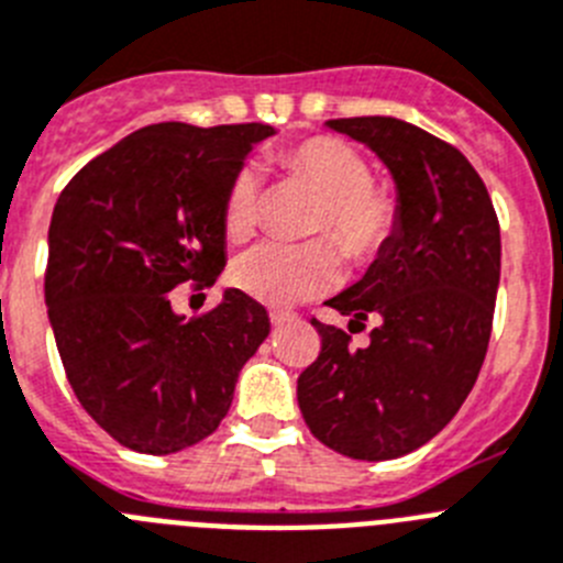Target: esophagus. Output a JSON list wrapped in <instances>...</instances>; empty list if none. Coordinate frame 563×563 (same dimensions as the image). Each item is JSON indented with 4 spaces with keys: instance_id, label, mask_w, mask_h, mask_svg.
<instances>
[{
    "instance_id": "34e87169",
    "label": "esophagus",
    "mask_w": 563,
    "mask_h": 563,
    "mask_svg": "<svg viewBox=\"0 0 563 563\" xmlns=\"http://www.w3.org/2000/svg\"><path fill=\"white\" fill-rule=\"evenodd\" d=\"M269 317H272V325H275V328L291 325L294 319H297V317H294V313H288V311H272Z\"/></svg>"
}]
</instances>
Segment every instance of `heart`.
I'll use <instances>...</instances> for the list:
<instances>
[{
  "label": "heart",
  "mask_w": 563,
  "mask_h": 563,
  "mask_svg": "<svg viewBox=\"0 0 563 563\" xmlns=\"http://www.w3.org/2000/svg\"><path fill=\"white\" fill-rule=\"evenodd\" d=\"M288 176L319 196L311 244H257L238 257L232 280L266 306H294L325 294L339 283V250L353 263L376 261L398 235L401 201L389 187L376 185L369 162L339 136H308L280 154ZM261 181L244 168L232 179L224 201L227 235L241 241L257 227ZM336 240L339 247L332 244Z\"/></svg>",
  "instance_id": "b5f03b06"
}]
</instances>
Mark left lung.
<instances>
[{"instance_id": "obj_1", "label": "left lung", "mask_w": 563, "mask_h": 563, "mask_svg": "<svg viewBox=\"0 0 563 563\" xmlns=\"http://www.w3.org/2000/svg\"><path fill=\"white\" fill-rule=\"evenodd\" d=\"M393 174L401 227L358 283L328 306L369 331L351 347L342 328L311 319L317 362L297 401L319 443L353 460L415 452L457 415L488 351L499 288V221L483 179L454 145L395 118L328 120Z\"/></svg>"}]
</instances>
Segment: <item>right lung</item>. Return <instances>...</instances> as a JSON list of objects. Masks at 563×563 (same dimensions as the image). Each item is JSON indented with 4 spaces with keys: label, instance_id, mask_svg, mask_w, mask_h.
<instances>
[{
    "label": "right lung",
    "instance_id": "add662e5",
    "mask_svg": "<svg viewBox=\"0 0 563 563\" xmlns=\"http://www.w3.org/2000/svg\"><path fill=\"white\" fill-rule=\"evenodd\" d=\"M272 125L156 123L73 176L49 221L44 302L80 407L118 443L174 454L219 429L238 373L269 336L241 288L185 319L170 291L227 263L224 201Z\"/></svg>",
    "mask_w": 563,
    "mask_h": 563
}]
</instances>
